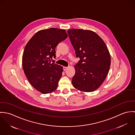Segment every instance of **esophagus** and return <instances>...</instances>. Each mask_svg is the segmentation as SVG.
<instances>
[{
  "mask_svg": "<svg viewBox=\"0 0 135 135\" xmlns=\"http://www.w3.org/2000/svg\"><path fill=\"white\" fill-rule=\"evenodd\" d=\"M68 68H69V67H66V66H64V67L63 68L64 71H66Z\"/></svg>",
  "mask_w": 135,
  "mask_h": 135,
  "instance_id": "esophagus-1",
  "label": "esophagus"
}]
</instances>
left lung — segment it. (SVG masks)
<instances>
[{
	"mask_svg": "<svg viewBox=\"0 0 135 135\" xmlns=\"http://www.w3.org/2000/svg\"><path fill=\"white\" fill-rule=\"evenodd\" d=\"M68 33L80 59L75 65L73 86L84 92H92L103 83L109 72L111 57L104 41L95 32L71 29Z\"/></svg>",
	"mask_w": 135,
	"mask_h": 135,
	"instance_id": "obj_1",
	"label": "left lung"
}]
</instances>
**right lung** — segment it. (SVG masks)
I'll list each match as a JSON object with an SVG mask.
<instances>
[{
    "mask_svg": "<svg viewBox=\"0 0 135 135\" xmlns=\"http://www.w3.org/2000/svg\"><path fill=\"white\" fill-rule=\"evenodd\" d=\"M68 37L64 30L50 28L37 32L26 44L22 57L24 72L32 86L46 94L58 87L63 68L55 63L56 48Z\"/></svg>",
    "mask_w": 135,
    "mask_h": 135,
    "instance_id": "right-lung-1",
    "label": "right lung"
}]
</instances>
